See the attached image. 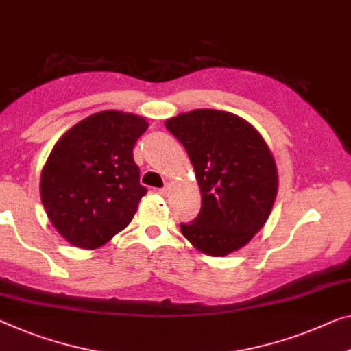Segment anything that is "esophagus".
Returning a JSON list of instances; mask_svg holds the SVG:
<instances>
[{"label":"esophagus","mask_w":351,"mask_h":351,"mask_svg":"<svg viewBox=\"0 0 351 351\" xmlns=\"http://www.w3.org/2000/svg\"><path fill=\"white\" fill-rule=\"evenodd\" d=\"M159 193H160L162 197H167V195H169V193H170V186H169V184H165L164 187H160V189H159Z\"/></svg>","instance_id":"34e87169"}]
</instances>
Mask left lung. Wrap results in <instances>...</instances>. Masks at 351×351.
<instances>
[{"label": "left lung", "mask_w": 351, "mask_h": 351, "mask_svg": "<svg viewBox=\"0 0 351 351\" xmlns=\"http://www.w3.org/2000/svg\"><path fill=\"white\" fill-rule=\"evenodd\" d=\"M184 146L202 192V209L181 233L211 257L241 249L268 221L277 169L258 130L221 110L198 108L165 121Z\"/></svg>", "instance_id": "left-lung-1"}]
</instances>
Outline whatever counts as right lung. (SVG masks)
<instances>
[{
    "instance_id": "add662e5",
    "label": "right lung",
    "mask_w": 351,
    "mask_h": 351,
    "mask_svg": "<svg viewBox=\"0 0 351 351\" xmlns=\"http://www.w3.org/2000/svg\"><path fill=\"white\" fill-rule=\"evenodd\" d=\"M148 123L117 110L94 113L58 140L40 175V200L66 241L97 249L132 221L146 187L134 146Z\"/></svg>"
}]
</instances>
